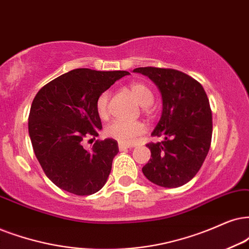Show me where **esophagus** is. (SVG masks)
<instances>
[{
  "label": "esophagus",
  "mask_w": 249,
  "mask_h": 249,
  "mask_svg": "<svg viewBox=\"0 0 249 249\" xmlns=\"http://www.w3.org/2000/svg\"><path fill=\"white\" fill-rule=\"evenodd\" d=\"M118 148H119V150H126V149H128V148H132V146H131V144L119 142L118 143Z\"/></svg>",
  "instance_id": "esophagus-1"
}]
</instances>
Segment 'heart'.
Instances as JSON below:
<instances>
[{"mask_svg":"<svg viewBox=\"0 0 249 249\" xmlns=\"http://www.w3.org/2000/svg\"><path fill=\"white\" fill-rule=\"evenodd\" d=\"M128 92L132 94L134 100L141 107H149L153 105L154 95L152 90L144 84L133 83L128 86ZM108 101L109 93L103 92L96 100L97 114L101 118L108 116ZM144 132V125L140 122H127V121H114L107 126L106 133L108 137L116 139L119 142L131 143L137 139L139 135Z\"/></svg>","mask_w":249,"mask_h":249,"instance_id":"b5f03b06","label":"heart"}]
</instances>
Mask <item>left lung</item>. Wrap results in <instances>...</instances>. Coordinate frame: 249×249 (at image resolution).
Here are the masks:
<instances>
[{"instance_id": "1", "label": "left lung", "mask_w": 249, "mask_h": 249, "mask_svg": "<svg viewBox=\"0 0 249 249\" xmlns=\"http://www.w3.org/2000/svg\"><path fill=\"white\" fill-rule=\"evenodd\" d=\"M149 78L162 96V114L150 142V160L142 168L148 180L161 187L185 185L197 174L208 155L213 134L209 100L200 83L174 69L137 68Z\"/></svg>"}]
</instances>
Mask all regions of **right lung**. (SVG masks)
<instances>
[{"mask_svg":"<svg viewBox=\"0 0 249 249\" xmlns=\"http://www.w3.org/2000/svg\"><path fill=\"white\" fill-rule=\"evenodd\" d=\"M127 71L75 69L43 86L34 97L28 134L34 154L56 186L75 195H89L105 186L118 153L114 139L97 140L92 152L83 140L102 130L96 100Z\"/></svg>","mask_w":249,"mask_h":249,"instance_id":"add662e5","label":"right lung"}]
</instances>
